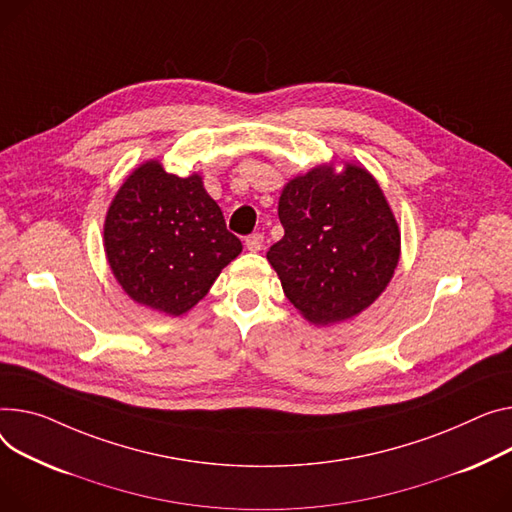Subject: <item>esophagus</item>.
<instances>
[{
  "label": "esophagus",
  "instance_id": "34e87169",
  "mask_svg": "<svg viewBox=\"0 0 512 512\" xmlns=\"http://www.w3.org/2000/svg\"><path fill=\"white\" fill-rule=\"evenodd\" d=\"M245 247H247V249H249L251 253H257V251H261V249H263V234L255 232V234L247 236V241H245Z\"/></svg>",
  "mask_w": 512,
  "mask_h": 512
}]
</instances>
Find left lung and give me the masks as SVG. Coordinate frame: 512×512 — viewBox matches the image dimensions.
Returning a JSON list of instances; mask_svg holds the SVG:
<instances>
[{
	"instance_id": "obj_1",
	"label": "left lung",
	"mask_w": 512,
	"mask_h": 512,
	"mask_svg": "<svg viewBox=\"0 0 512 512\" xmlns=\"http://www.w3.org/2000/svg\"><path fill=\"white\" fill-rule=\"evenodd\" d=\"M282 241L267 261L304 319L356 317L381 296L399 263L401 234L383 189L364 166L321 164L282 191Z\"/></svg>"
}]
</instances>
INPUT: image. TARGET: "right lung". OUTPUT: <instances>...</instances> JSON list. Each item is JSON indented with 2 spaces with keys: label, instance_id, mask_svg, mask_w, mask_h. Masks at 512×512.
Wrapping results in <instances>:
<instances>
[{
  "label": "right lung",
  "instance_id": "obj_1",
  "mask_svg": "<svg viewBox=\"0 0 512 512\" xmlns=\"http://www.w3.org/2000/svg\"><path fill=\"white\" fill-rule=\"evenodd\" d=\"M105 251L129 298L179 317L208 294L243 245L226 230L199 175L181 179L148 160L111 201Z\"/></svg>",
  "mask_w": 512,
  "mask_h": 512
}]
</instances>
